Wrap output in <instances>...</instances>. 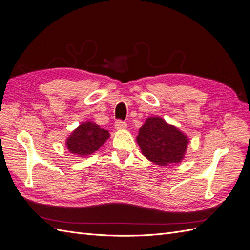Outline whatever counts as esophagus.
Instances as JSON below:
<instances>
[{
  "instance_id": "obj_1",
  "label": "esophagus",
  "mask_w": 250,
  "mask_h": 250,
  "mask_svg": "<svg viewBox=\"0 0 250 250\" xmlns=\"http://www.w3.org/2000/svg\"><path fill=\"white\" fill-rule=\"evenodd\" d=\"M126 123L124 120H120V119H117L116 121H115V127H116L117 130H124L126 127Z\"/></svg>"
}]
</instances>
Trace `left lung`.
I'll list each match as a JSON object with an SVG mask.
<instances>
[{"mask_svg": "<svg viewBox=\"0 0 250 250\" xmlns=\"http://www.w3.org/2000/svg\"><path fill=\"white\" fill-rule=\"evenodd\" d=\"M136 139L143 154L161 166L180 163L188 145V138L161 117L146 119Z\"/></svg>", "mask_w": 250, "mask_h": 250, "instance_id": "8db88e82", "label": "left lung"}]
</instances>
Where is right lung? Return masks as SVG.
Here are the masks:
<instances>
[{"label": "right lung", "instance_id": "obj_1", "mask_svg": "<svg viewBox=\"0 0 250 250\" xmlns=\"http://www.w3.org/2000/svg\"><path fill=\"white\" fill-rule=\"evenodd\" d=\"M108 132L101 129L91 121L80 125L72 133L67 140L66 146L70 153L81 157L89 155L97 151L108 138Z\"/></svg>", "mask_w": 250, "mask_h": 250}]
</instances>
